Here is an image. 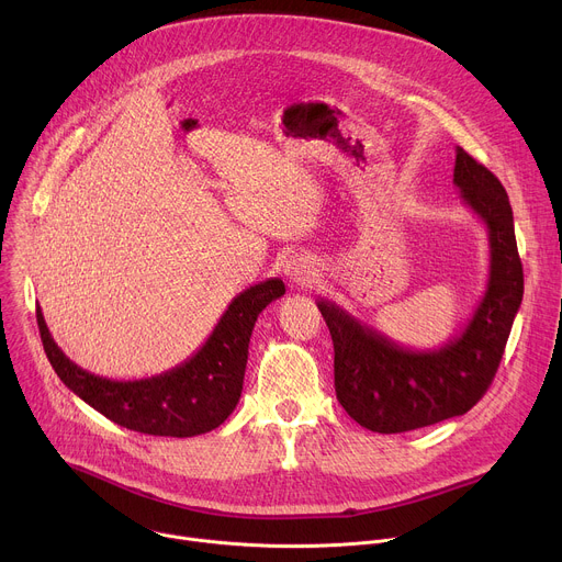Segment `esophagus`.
Returning a JSON list of instances; mask_svg holds the SVG:
<instances>
[{"mask_svg":"<svg viewBox=\"0 0 562 562\" xmlns=\"http://www.w3.org/2000/svg\"><path fill=\"white\" fill-rule=\"evenodd\" d=\"M284 271H286L289 280L300 286H311L319 278V265L311 256H293L286 262Z\"/></svg>","mask_w":562,"mask_h":562,"instance_id":"34e87169","label":"esophagus"}]
</instances>
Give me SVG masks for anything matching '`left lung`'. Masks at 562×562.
Segmentation results:
<instances>
[{
	"instance_id": "left-lung-1",
	"label": "left lung",
	"mask_w": 562,
	"mask_h": 562,
	"mask_svg": "<svg viewBox=\"0 0 562 562\" xmlns=\"http://www.w3.org/2000/svg\"><path fill=\"white\" fill-rule=\"evenodd\" d=\"M453 184L490 233V280L464 329L440 349L400 347L336 302L317 308L334 340L336 395L364 429L403 434L467 414L490 389L522 302L514 213L501 180L456 148Z\"/></svg>"
}]
</instances>
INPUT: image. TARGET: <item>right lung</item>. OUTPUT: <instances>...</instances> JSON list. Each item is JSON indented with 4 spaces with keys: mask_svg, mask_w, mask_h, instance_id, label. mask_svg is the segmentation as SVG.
<instances>
[{
    "mask_svg": "<svg viewBox=\"0 0 562 562\" xmlns=\"http://www.w3.org/2000/svg\"><path fill=\"white\" fill-rule=\"evenodd\" d=\"M280 278L235 295L206 342L180 367L144 380H109L77 367L55 345L37 306V327L46 358L59 380L120 427L148 436L191 438L220 427L243 393L256 319L269 302L284 295Z\"/></svg>",
    "mask_w": 562,
    "mask_h": 562,
    "instance_id": "1",
    "label": "right lung"
}]
</instances>
